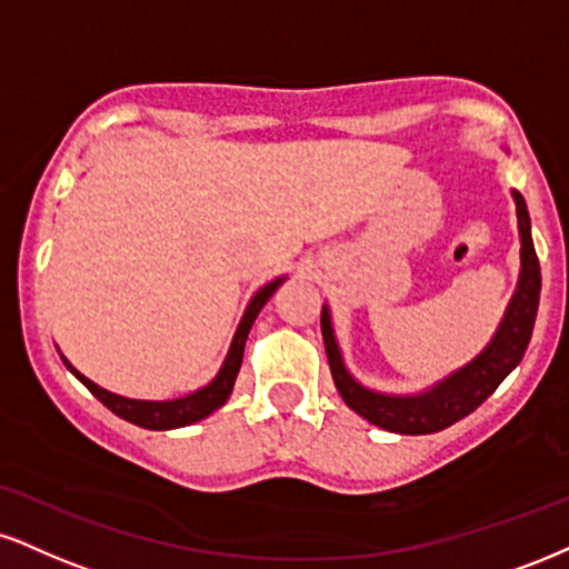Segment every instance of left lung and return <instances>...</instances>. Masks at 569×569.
<instances>
[{
    "mask_svg": "<svg viewBox=\"0 0 569 569\" xmlns=\"http://www.w3.org/2000/svg\"><path fill=\"white\" fill-rule=\"evenodd\" d=\"M517 219H519V238H522V272H519V286L515 299L496 339L480 358H475L467 368L445 379L432 392L416 397H392L379 395L371 389L360 387L358 381L347 373L341 362L337 339L331 331V318L323 307L320 315V331H323L328 366H331L333 385H337L341 400L350 406L355 413L376 427L397 435H432L450 423L461 421L471 410L480 408L488 397L496 392L498 385L509 376L522 360V355L530 345L532 326H536L538 299H540V264L536 246L530 236V214H527L525 198L515 190Z\"/></svg>",
    "mask_w": 569,
    "mask_h": 569,
    "instance_id": "8db88e82",
    "label": "left lung"
}]
</instances>
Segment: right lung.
Listing matches in <instances>:
<instances>
[{
	"label": "right lung",
	"mask_w": 569,
	"mask_h": 569,
	"mask_svg": "<svg viewBox=\"0 0 569 569\" xmlns=\"http://www.w3.org/2000/svg\"><path fill=\"white\" fill-rule=\"evenodd\" d=\"M280 280H283V278H280ZM280 280H272L270 286H264V289L259 291L254 299H251L249 310H246L241 326H238L236 339H232V347H230L228 358H224L222 371L217 373V379L211 381L209 387L198 389V392H193V395L180 397V400H169V402L127 400V397L106 392V389H100L98 385H94V381H89L87 376H81L79 371H73V366L66 358H63V362L68 366V371L77 376L81 385H84L94 397H98L102 406H106L108 410H113V413L121 416V419H124V421L137 423V427H142V429H177V427H188V423L207 419L211 410H217L219 406H224V402H228V397L232 392V385H236L238 368H241L246 337H249L251 323H254V318L259 315V310H262V307H264L267 299L272 297V291L278 289Z\"/></svg>",
	"instance_id": "obj_1"
}]
</instances>
